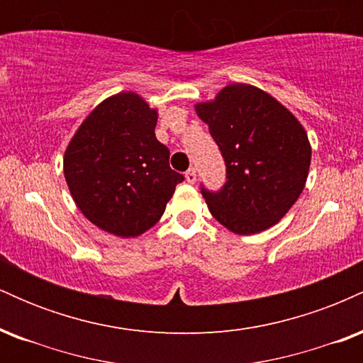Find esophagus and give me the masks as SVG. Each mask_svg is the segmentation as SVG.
I'll list each match as a JSON object with an SVG mask.
<instances>
[{
    "label": "esophagus",
    "mask_w": 363,
    "mask_h": 363,
    "mask_svg": "<svg viewBox=\"0 0 363 363\" xmlns=\"http://www.w3.org/2000/svg\"><path fill=\"white\" fill-rule=\"evenodd\" d=\"M186 181L189 182V184H194V182H196V170L193 167H191L186 172Z\"/></svg>",
    "instance_id": "1"
}]
</instances>
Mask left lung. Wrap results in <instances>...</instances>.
I'll return each instance as SVG.
<instances>
[{
    "instance_id": "8db88e82",
    "label": "left lung",
    "mask_w": 363,
    "mask_h": 363,
    "mask_svg": "<svg viewBox=\"0 0 363 363\" xmlns=\"http://www.w3.org/2000/svg\"><path fill=\"white\" fill-rule=\"evenodd\" d=\"M227 165L218 193L201 189L210 213L239 235L278 223L306 187L311 141L301 121L268 91L230 83L194 106Z\"/></svg>"
}]
</instances>
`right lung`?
<instances>
[{
  "mask_svg": "<svg viewBox=\"0 0 363 363\" xmlns=\"http://www.w3.org/2000/svg\"><path fill=\"white\" fill-rule=\"evenodd\" d=\"M158 112L119 91L83 119L62 157L66 184L86 220L118 237H138L164 215L182 177L155 136Z\"/></svg>",
  "mask_w": 363,
  "mask_h": 363,
  "instance_id": "1",
  "label": "right lung"
}]
</instances>
